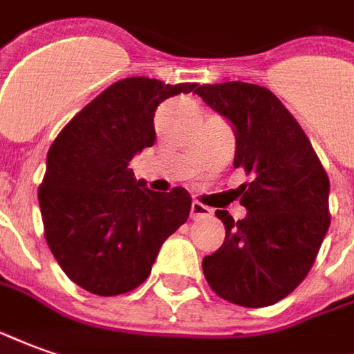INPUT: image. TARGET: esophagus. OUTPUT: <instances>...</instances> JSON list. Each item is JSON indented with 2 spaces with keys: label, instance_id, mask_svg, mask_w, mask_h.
<instances>
[{
  "label": "esophagus",
  "instance_id": "1",
  "mask_svg": "<svg viewBox=\"0 0 354 354\" xmlns=\"http://www.w3.org/2000/svg\"><path fill=\"white\" fill-rule=\"evenodd\" d=\"M211 209L205 207L203 203L194 201L192 203V218H205V216H211Z\"/></svg>",
  "mask_w": 354,
  "mask_h": 354
}]
</instances>
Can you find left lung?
<instances>
[{"label": "left lung", "mask_w": 354, "mask_h": 354, "mask_svg": "<svg viewBox=\"0 0 354 354\" xmlns=\"http://www.w3.org/2000/svg\"><path fill=\"white\" fill-rule=\"evenodd\" d=\"M195 93L228 118L236 134L234 167L253 174L239 185L245 218L216 211L226 237L203 259V274L234 305H274L315 264L330 228V180L303 128L270 90L226 82L205 84Z\"/></svg>", "instance_id": "left-lung-1"}]
</instances>
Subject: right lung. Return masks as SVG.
Instances as JSON below:
<instances>
[{
  "mask_svg": "<svg viewBox=\"0 0 354 354\" xmlns=\"http://www.w3.org/2000/svg\"><path fill=\"white\" fill-rule=\"evenodd\" d=\"M195 86L118 80L49 147L38 189L46 239L66 276L93 295H120L143 283L165 239L189 216L184 187L151 192L128 165L155 143L159 103Z\"/></svg>",
  "mask_w": 354,
  "mask_h": 354,
  "instance_id": "obj_1",
  "label": "right lung"
}]
</instances>
